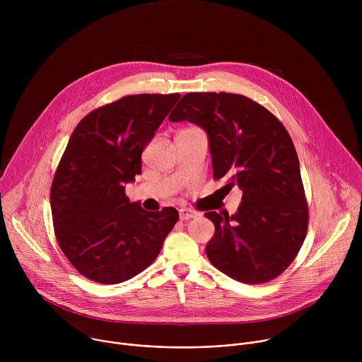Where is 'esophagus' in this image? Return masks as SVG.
Returning a JSON list of instances; mask_svg holds the SVG:
<instances>
[{
  "label": "esophagus",
  "mask_w": 362,
  "mask_h": 362,
  "mask_svg": "<svg viewBox=\"0 0 362 362\" xmlns=\"http://www.w3.org/2000/svg\"><path fill=\"white\" fill-rule=\"evenodd\" d=\"M197 216V212L193 211V209H189V208H183L179 211V218L180 221H189L192 218H196Z\"/></svg>",
  "instance_id": "esophagus-1"
}]
</instances>
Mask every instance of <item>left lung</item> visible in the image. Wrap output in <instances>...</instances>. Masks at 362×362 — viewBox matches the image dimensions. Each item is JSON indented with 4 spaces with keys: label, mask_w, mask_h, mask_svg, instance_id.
I'll return each mask as SVG.
<instances>
[{
    "label": "left lung",
    "mask_w": 362,
    "mask_h": 362,
    "mask_svg": "<svg viewBox=\"0 0 362 362\" xmlns=\"http://www.w3.org/2000/svg\"><path fill=\"white\" fill-rule=\"evenodd\" d=\"M209 136L214 179L242 190L238 212H206L215 235L206 245L211 264L243 284H265L296 257L309 211L292 139L259 103L233 93H187L169 116Z\"/></svg>",
    "instance_id": "left-lung-1"
}]
</instances>
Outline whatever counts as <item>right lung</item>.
<instances>
[{
    "mask_svg": "<svg viewBox=\"0 0 362 362\" xmlns=\"http://www.w3.org/2000/svg\"><path fill=\"white\" fill-rule=\"evenodd\" d=\"M179 98L124 95L84 116L69 140L51 183V215L63 253L90 281L115 285L144 271L179 219L175 208L141 209L124 189Z\"/></svg>",
    "mask_w": 362,
    "mask_h": 362,
    "instance_id": "add662e5",
    "label": "right lung"
}]
</instances>
